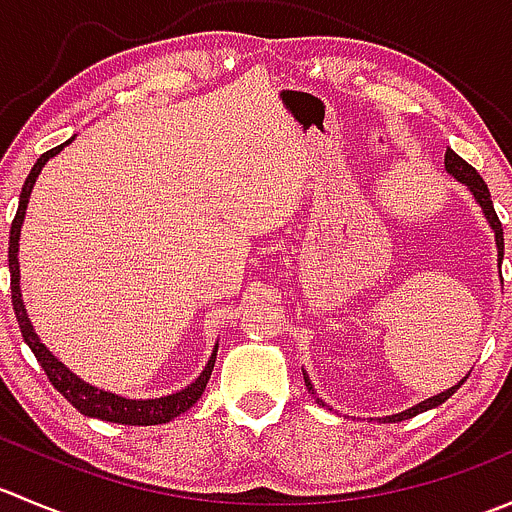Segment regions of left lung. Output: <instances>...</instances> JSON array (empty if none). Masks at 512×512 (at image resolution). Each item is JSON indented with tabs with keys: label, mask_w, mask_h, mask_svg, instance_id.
Returning <instances> with one entry per match:
<instances>
[{
	"label": "left lung",
	"mask_w": 512,
	"mask_h": 512,
	"mask_svg": "<svg viewBox=\"0 0 512 512\" xmlns=\"http://www.w3.org/2000/svg\"><path fill=\"white\" fill-rule=\"evenodd\" d=\"M443 163H446V173H448V175H453V178H456L458 183L466 185V188L471 190L473 198H476V203L480 205V210H483V218L488 220V227H490V230H493V235H495V247H498V265H500V262H503V250H505V245H503V225H500L498 215H495V208H493V200H490V190H488V185H485V180L480 178L478 170L473 168V165H468L466 160H463L461 156H458L456 151H451V148H446V158H443ZM468 374H471V371H468ZM468 374L463 376V379L458 381L456 386H451V389L441 391V394L431 396V399H423L421 404L411 406V409L401 411V414L381 416L379 421H384V423L406 421V418H411V416L421 414V411L436 409V406H441L443 401H448V399H451L453 394H456L458 389H461V384H463V381L468 379ZM302 376H304V386H307L309 394H314V399H317V404H319V406H327V404H324L322 399H319L317 389H314L312 379H309V374H307V371H304V369H302Z\"/></svg>",
	"instance_id": "8db88e82"
}]
</instances>
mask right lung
<instances>
[{
	"label": "right lung",
	"mask_w": 512,
	"mask_h": 512,
	"mask_svg": "<svg viewBox=\"0 0 512 512\" xmlns=\"http://www.w3.org/2000/svg\"><path fill=\"white\" fill-rule=\"evenodd\" d=\"M71 141H74V138H69V141L61 143V146L51 148V151H46L44 156L36 160L32 173H29L27 180H24L22 195H19L17 215H14L12 230H9V277H12V304H14V314H17L19 329H22L24 342L29 344V349L34 352L36 361L41 364V369L46 371V376H49V381L54 384V389H59L61 394H64V399L69 401L74 409H79L84 416L101 418V421H111V423H126V426H158V423H168L173 421L175 416L185 414V411H188L200 396H203L210 374H213L215 356H218V344H215L213 354H210L208 364H205V369L200 371L198 379H195L193 384L185 386V389L175 391V394H168V396H158V399H128V396L98 389V386L81 379L79 374H74L64 361L56 359L54 352H49V347H46V344L39 339V334L34 332V324L27 314V304H24L22 299V287H19V280H22V275H19V237H22L24 215H27L29 198H32L34 183L36 178H39L41 168H44L51 158L59 156V153L64 151V146H69Z\"/></svg>",
	"instance_id": "right-lung-1"
}]
</instances>
